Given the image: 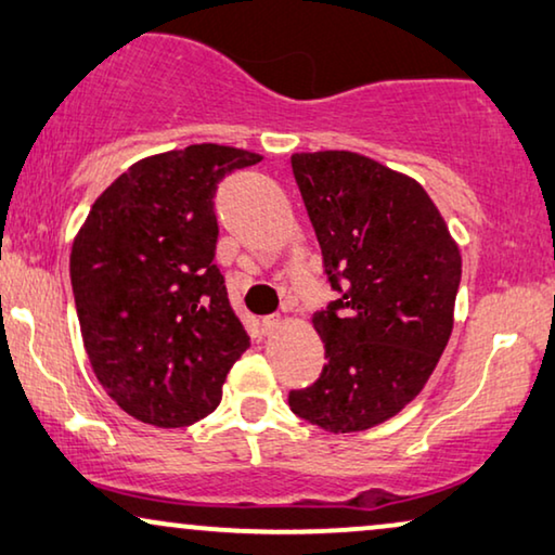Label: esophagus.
Here are the masks:
<instances>
[{"mask_svg":"<svg viewBox=\"0 0 555 555\" xmlns=\"http://www.w3.org/2000/svg\"><path fill=\"white\" fill-rule=\"evenodd\" d=\"M281 326V319L276 317V314H269V317H263L261 319V330H263V334H274L276 330Z\"/></svg>","mask_w":555,"mask_h":555,"instance_id":"34e87169","label":"esophagus"}]
</instances>
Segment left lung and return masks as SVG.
<instances>
[{
	"instance_id": "1",
	"label": "left lung",
	"mask_w": 555,
	"mask_h": 555,
	"mask_svg": "<svg viewBox=\"0 0 555 555\" xmlns=\"http://www.w3.org/2000/svg\"><path fill=\"white\" fill-rule=\"evenodd\" d=\"M337 299L311 317L326 364L288 392L294 415L359 433L415 400L448 347L457 244L423 185L349 151L292 155Z\"/></svg>"
}]
</instances>
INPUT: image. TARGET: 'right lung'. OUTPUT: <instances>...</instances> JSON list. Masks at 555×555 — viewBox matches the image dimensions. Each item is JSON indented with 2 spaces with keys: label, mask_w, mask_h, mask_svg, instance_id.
Segmentation results:
<instances>
[{
  "label": "right lung",
  "mask_w": 555,
  "mask_h": 555,
  "mask_svg": "<svg viewBox=\"0 0 555 555\" xmlns=\"http://www.w3.org/2000/svg\"><path fill=\"white\" fill-rule=\"evenodd\" d=\"M261 155L189 145L138 160L92 203L69 254L82 341L130 417L185 427L210 415L248 334L214 263V196Z\"/></svg>",
  "instance_id": "right-lung-1"
}]
</instances>
